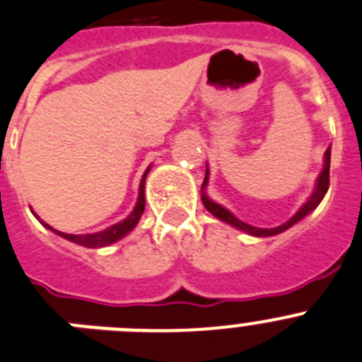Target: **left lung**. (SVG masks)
Segmentation results:
<instances>
[{
    "label": "left lung",
    "instance_id": "8db88e82",
    "mask_svg": "<svg viewBox=\"0 0 362 362\" xmlns=\"http://www.w3.org/2000/svg\"><path fill=\"white\" fill-rule=\"evenodd\" d=\"M329 156H332V155H329V147H328V149H326V155H325V169H322V173H320L319 180H317V187H315V191H313L312 197H310V200H308V202L304 204V206L300 207V209H298V211L295 213V215L291 216L288 222H284V224H281V226H276V228H272V229L253 228V226L246 224V222H242V220H238L237 216L231 215V213H229L228 209H224L222 206L211 202V200L207 199L206 194H202V202H204V206H206L207 211L213 213L216 218L224 220V222H228V224H231V226H235V228L242 229V231H246V233L255 235V237H272V235H279V233H282V231H286L288 228H291L293 224H297L298 220L304 218L308 213H312L313 209L319 206L320 200L325 199L326 191H328V187H329ZM206 184H207V171H206V178H204L202 187H206Z\"/></svg>",
    "mask_w": 362,
    "mask_h": 362
}]
</instances>
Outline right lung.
<instances>
[{"mask_svg":"<svg viewBox=\"0 0 362 362\" xmlns=\"http://www.w3.org/2000/svg\"><path fill=\"white\" fill-rule=\"evenodd\" d=\"M147 173H149V168H147V171L144 173L142 177V182H140V194H138V202L136 206H134L133 213L127 216V218H124L122 222H118V224L111 226V228L103 229V231H98V233H89V235H69V233H62V231H56V229H52L50 226H47L45 222H42L45 228L52 229L54 233H58L59 237L67 238V240L74 242V244H80V246H86V247H103V246H109V244H112V242L120 240L122 237H125V235L131 231V229L134 228V226L138 224V220H140V216H142L144 209H146V193H144V187H146V177ZM37 218V216H36Z\"/></svg>","mask_w":362,"mask_h":362,"instance_id":"right-lung-1","label":"right lung"}]
</instances>
